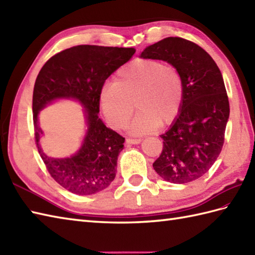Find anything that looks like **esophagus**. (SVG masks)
<instances>
[{"instance_id": "obj_1", "label": "esophagus", "mask_w": 255, "mask_h": 255, "mask_svg": "<svg viewBox=\"0 0 255 255\" xmlns=\"http://www.w3.org/2000/svg\"><path fill=\"white\" fill-rule=\"evenodd\" d=\"M126 142L129 144H138L141 142V139H138V138H127L126 139Z\"/></svg>"}]
</instances>
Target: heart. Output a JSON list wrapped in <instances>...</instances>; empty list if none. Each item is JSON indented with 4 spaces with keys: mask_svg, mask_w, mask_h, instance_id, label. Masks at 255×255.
Returning a JSON list of instances; mask_svg holds the SVG:
<instances>
[{
    "mask_svg": "<svg viewBox=\"0 0 255 255\" xmlns=\"http://www.w3.org/2000/svg\"><path fill=\"white\" fill-rule=\"evenodd\" d=\"M184 99V83L180 71L154 59H138L118 70L114 84L102 88L99 103L106 121L115 129L130 125L133 134H145L170 124L177 116Z\"/></svg>",
    "mask_w": 255,
    "mask_h": 255,
    "instance_id": "heart-1",
    "label": "heart"
}]
</instances>
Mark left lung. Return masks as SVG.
Masks as SVG:
<instances>
[{"mask_svg":"<svg viewBox=\"0 0 255 255\" xmlns=\"http://www.w3.org/2000/svg\"><path fill=\"white\" fill-rule=\"evenodd\" d=\"M140 58L163 60L180 71L184 99L165 133L153 169L163 180L185 184L202 177L219 156L229 118V101L217 64L202 47L167 37L145 48Z\"/></svg>","mask_w":255,"mask_h":255,"instance_id":"left-lung-1","label":"left lung"}]
</instances>
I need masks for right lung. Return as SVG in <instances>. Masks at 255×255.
Here are the masks:
<instances>
[{
	"label": "right lung",
	"instance_id": "right-lung-1",
	"mask_svg": "<svg viewBox=\"0 0 255 255\" xmlns=\"http://www.w3.org/2000/svg\"><path fill=\"white\" fill-rule=\"evenodd\" d=\"M134 48L80 45L52 56L37 75L32 93L35 140L48 172L58 184L77 195H92L110 186L116 176L117 158L125 138L99 118V95L106 79L130 60ZM59 98L79 100L86 108L88 125L80 150L70 158H51L43 153L39 139L37 114Z\"/></svg>",
	"mask_w": 255,
	"mask_h": 255
}]
</instances>
